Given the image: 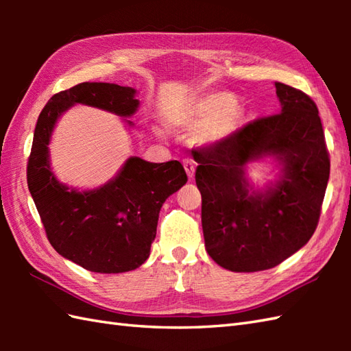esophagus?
<instances>
[{"mask_svg": "<svg viewBox=\"0 0 351 351\" xmlns=\"http://www.w3.org/2000/svg\"><path fill=\"white\" fill-rule=\"evenodd\" d=\"M184 169H185V171H187L190 180H193V176H195V170H196L195 162H193L190 158L184 160Z\"/></svg>", "mask_w": 351, "mask_h": 351, "instance_id": "34e87169", "label": "esophagus"}]
</instances>
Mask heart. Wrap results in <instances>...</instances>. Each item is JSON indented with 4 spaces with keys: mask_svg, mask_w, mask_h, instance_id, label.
Segmentation results:
<instances>
[{
    "mask_svg": "<svg viewBox=\"0 0 351 351\" xmlns=\"http://www.w3.org/2000/svg\"><path fill=\"white\" fill-rule=\"evenodd\" d=\"M243 108L230 93H208L170 111L169 123L176 128H193V141L215 145L234 136L243 122Z\"/></svg>",
    "mask_w": 351,
    "mask_h": 351,
    "instance_id": "1",
    "label": "heart"
}]
</instances>
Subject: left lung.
<instances>
[{
  "label": "left lung",
  "instance_id": "left-lung-1",
  "mask_svg": "<svg viewBox=\"0 0 351 351\" xmlns=\"http://www.w3.org/2000/svg\"><path fill=\"white\" fill-rule=\"evenodd\" d=\"M274 86L280 113L193 152L205 247L230 271L279 265L311 240L322 214L330 158L318 108L299 88ZM265 154L280 160L282 175L273 188L250 193L243 167Z\"/></svg>",
  "mask_w": 351,
  "mask_h": 351
}]
</instances>
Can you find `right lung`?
I'll return each instance as SVG.
<instances>
[{"label": "right lung", "instance_id": "1", "mask_svg": "<svg viewBox=\"0 0 351 351\" xmlns=\"http://www.w3.org/2000/svg\"><path fill=\"white\" fill-rule=\"evenodd\" d=\"M134 96L132 87L81 83L52 96L36 123L28 190L52 247L88 271L123 273L143 264L164 200L187 182L180 161L149 162L138 156H131L106 185L87 191L68 189L51 171L48 145L62 113L73 104H86L130 117L138 108Z\"/></svg>", "mask_w": 351, "mask_h": 351}]
</instances>
